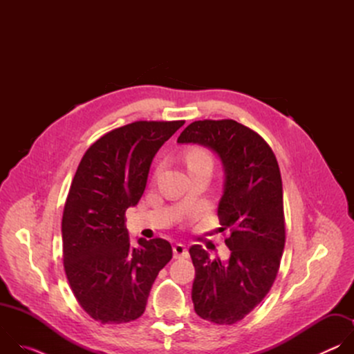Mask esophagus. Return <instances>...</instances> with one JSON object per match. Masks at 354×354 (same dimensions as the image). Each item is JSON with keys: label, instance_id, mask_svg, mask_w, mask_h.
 Returning a JSON list of instances; mask_svg holds the SVG:
<instances>
[{"label": "esophagus", "instance_id": "obj_1", "mask_svg": "<svg viewBox=\"0 0 354 354\" xmlns=\"http://www.w3.org/2000/svg\"><path fill=\"white\" fill-rule=\"evenodd\" d=\"M172 250H174V258L175 259H185L189 255L187 254V248L183 243H175Z\"/></svg>", "mask_w": 354, "mask_h": 354}]
</instances>
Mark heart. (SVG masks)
<instances>
[{
	"label": "heart",
	"instance_id": "b5f03b06",
	"mask_svg": "<svg viewBox=\"0 0 354 354\" xmlns=\"http://www.w3.org/2000/svg\"><path fill=\"white\" fill-rule=\"evenodd\" d=\"M186 162H187V167H190L201 162H210V158L206 153H203V151L194 149V151H190V153L186 156Z\"/></svg>",
	"mask_w": 354,
	"mask_h": 354
}]
</instances>
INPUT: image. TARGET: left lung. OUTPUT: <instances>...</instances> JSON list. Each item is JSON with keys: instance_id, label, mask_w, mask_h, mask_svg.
Segmentation results:
<instances>
[{"instance_id": "left-lung-1", "label": "left lung", "mask_w": 354, "mask_h": 354, "mask_svg": "<svg viewBox=\"0 0 354 354\" xmlns=\"http://www.w3.org/2000/svg\"><path fill=\"white\" fill-rule=\"evenodd\" d=\"M178 142L212 149L223 167L217 213L220 230L231 232L230 258L212 261L201 245L189 249L192 301L200 318L232 325L265 298L280 266L286 230L279 164L258 133L230 119L193 122Z\"/></svg>"}]
</instances>
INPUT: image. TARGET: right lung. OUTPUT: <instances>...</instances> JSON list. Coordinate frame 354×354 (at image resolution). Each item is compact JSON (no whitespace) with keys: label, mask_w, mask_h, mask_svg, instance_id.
<instances>
[{"label":"right lung","mask_w":354,"mask_h":354,"mask_svg":"<svg viewBox=\"0 0 354 354\" xmlns=\"http://www.w3.org/2000/svg\"><path fill=\"white\" fill-rule=\"evenodd\" d=\"M134 122L95 141L82 157L64 206V269L84 311L102 324L144 314L149 290L172 259L165 239L130 243L124 213L141 198L158 149L183 126Z\"/></svg>","instance_id":"add662e5"}]
</instances>
